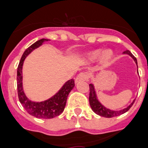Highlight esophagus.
<instances>
[{
    "instance_id": "esophagus-1",
    "label": "esophagus",
    "mask_w": 148,
    "mask_h": 148,
    "mask_svg": "<svg viewBox=\"0 0 148 148\" xmlns=\"http://www.w3.org/2000/svg\"><path fill=\"white\" fill-rule=\"evenodd\" d=\"M87 79H88V74L86 73H79L77 76H76V78L75 79V82L76 83H79L81 81H85L87 80Z\"/></svg>"
}]
</instances>
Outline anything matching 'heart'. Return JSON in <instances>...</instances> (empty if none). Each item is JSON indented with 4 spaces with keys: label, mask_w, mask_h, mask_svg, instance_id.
<instances>
[{
    "label": "heart",
    "mask_w": 148,
    "mask_h": 148,
    "mask_svg": "<svg viewBox=\"0 0 148 148\" xmlns=\"http://www.w3.org/2000/svg\"><path fill=\"white\" fill-rule=\"evenodd\" d=\"M101 50H95L94 51L90 52L86 55V59L88 60V61H94V60H96L100 55V54H101ZM112 56H113L112 52L109 51V50H106L101 55L100 62L103 65H107V64L109 63L110 61L112 60Z\"/></svg>",
    "instance_id": "obj_1"
}]
</instances>
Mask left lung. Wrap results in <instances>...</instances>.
I'll return each instance as SVG.
<instances>
[{
    "mask_svg": "<svg viewBox=\"0 0 148 148\" xmlns=\"http://www.w3.org/2000/svg\"><path fill=\"white\" fill-rule=\"evenodd\" d=\"M123 54H129L133 60L134 62H136V65H137V61H136V58L134 56H133L132 53H131L130 51H125L123 52ZM138 69V67H137ZM137 73H138V69H137ZM90 96H89V101H90V105L91 108L94 111L96 114H97L98 115H101L102 117L105 118H112L115 117V116H119V115H123L125 112H126L127 111H129V109L132 107V105L133 104L135 100L133 101L132 103H131L128 107H126L125 108H123L122 110H119V111H114V110H110L108 108H107L106 107H104V105L101 103V102L98 101L97 99V97L96 91H95V89H94V86L90 83Z\"/></svg>",
    "mask_w": 148,
    "mask_h": 148,
    "instance_id": "1",
    "label": "left lung"
}]
</instances>
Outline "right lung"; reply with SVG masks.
I'll return each instance as SVG.
<instances>
[{"label":"right lung","instance_id":"right-lung-1","mask_svg":"<svg viewBox=\"0 0 148 148\" xmlns=\"http://www.w3.org/2000/svg\"><path fill=\"white\" fill-rule=\"evenodd\" d=\"M47 39H41L29 47L23 53L17 69V90L18 96L21 104L29 115L38 119H52L62 114L65 109L68 96L75 86L74 79L67 81L54 96L44 101H33L25 96L23 86V66L25 58L33 50L40 47Z\"/></svg>","mask_w":148,"mask_h":148}]
</instances>
